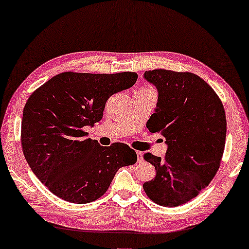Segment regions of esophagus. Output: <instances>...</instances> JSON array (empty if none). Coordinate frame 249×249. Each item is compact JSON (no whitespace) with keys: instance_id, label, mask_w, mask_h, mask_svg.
I'll use <instances>...</instances> for the list:
<instances>
[{"instance_id":"obj_1","label":"esophagus","mask_w":249,"mask_h":249,"mask_svg":"<svg viewBox=\"0 0 249 249\" xmlns=\"http://www.w3.org/2000/svg\"><path fill=\"white\" fill-rule=\"evenodd\" d=\"M137 157H138V162H139V163L143 161V153H142V152L137 151Z\"/></svg>"}]
</instances>
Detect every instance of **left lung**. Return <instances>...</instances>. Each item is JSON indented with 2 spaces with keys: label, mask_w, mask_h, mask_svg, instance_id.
<instances>
[{
  "label": "left lung",
  "mask_w": 249,
  "mask_h": 249,
  "mask_svg": "<svg viewBox=\"0 0 249 249\" xmlns=\"http://www.w3.org/2000/svg\"><path fill=\"white\" fill-rule=\"evenodd\" d=\"M144 78L159 93L146 127L165 138L168 150L163 159L144 154L157 174L143 189L157 204L175 207L197 196L216 174L225 148V110L213 88L192 72L154 69Z\"/></svg>",
  "instance_id": "8db88e82"
}]
</instances>
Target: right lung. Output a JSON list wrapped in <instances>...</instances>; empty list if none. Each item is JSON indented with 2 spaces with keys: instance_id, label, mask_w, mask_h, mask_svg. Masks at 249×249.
<instances>
[{
  "instance_id": "obj_1",
  "label": "right lung",
  "mask_w": 249,
  "mask_h": 249,
  "mask_svg": "<svg viewBox=\"0 0 249 249\" xmlns=\"http://www.w3.org/2000/svg\"><path fill=\"white\" fill-rule=\"evenodd\" d=\"M136 72L66 71L32 93L23 110L21 143L33 173L56 196L86 204L106 193L137 153L120 142L103 146L85 128L100 121L108 98L132 87Z\"/></svg>"
}]
</instances>
